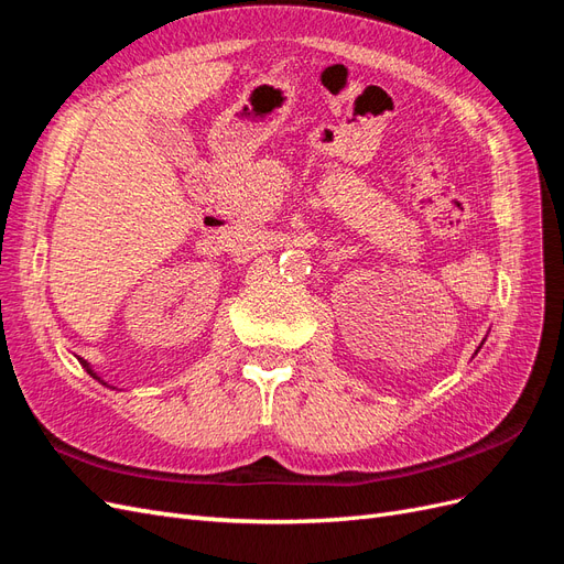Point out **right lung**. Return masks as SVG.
<instances>
[{
    "label": "right lung",
    "mask_w": 564,
    "mask_h": 564,
    "mask_svg": "<svg viewBox=\"0 0 564 564\" xmlns=\"http://www.w3.org/2000/svg\"><path fill=\"white\" fill-rule=\"evenodd\" d=\"M79 362H82V367H84V369H87V371L91 373V377H94V379H98V381H100V377H98V373H96V371H94V369L89 367V362H84V360H79ZM100 383H104V381H100ZM104 386H106V383H104Z\"/></svg>",
    "instance_id": "right-lung-1"
}]
</instances>
